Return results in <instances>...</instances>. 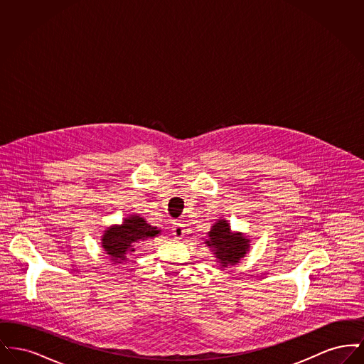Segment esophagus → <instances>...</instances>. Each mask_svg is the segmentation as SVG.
I'll return each instance as SVG.
<instances>
[{"label":"esophagus","instance_id":"34e87169","mask_svg":"<svg viewBox=\"0 0 364 364\" xmlns=\"http://www.w3.org/2000/svg\"><path fill=\"white\" fill-rule=\"evenodd\" d=\"M186 224H181V223H174L172 225V233L174 235L176 239H183L186 236Z\"/></svg>","mask_w":364,"mask_h":364}]
</instances>
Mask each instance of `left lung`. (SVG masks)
Segmentation results:
<instances>
[{
    "mask_svg": "<svg viewBox=\"0 0 364 364\" xmlns=\"http://www.w3.org/2000/svg\"><path fill=\"white\" fill-rule=\"evenodd\" d=\"M208 248L215 255L221 269L239 263L250 248V239L239 232H232L226 220H218L208 232Z\"/></svg>",
    "mask_w": 364,
    "mask_h": 364,
    "instance_id": "obj_1",
    "label": "left lung"
}]
</instances>
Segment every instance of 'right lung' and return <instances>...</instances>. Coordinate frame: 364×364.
<instances>
[{
	"label": "right lung",
	"instance_id": "obj_1",
	"mask_svg": "<svg viewBox=\"0 0 364 364\" xmlns=\"http://www.w3.org/2000/svg\"><path fill=\"white\" fill-rule=\"evenodd\" d=\"M161 230L156 226L149 225L147 221L136 215H129L124 218L120 225H113L105 230L102 236V248L114 263H122L128 259L127 255L134 252L135 242L156 237Z\"/></svg>",
	"mask_w": 364,
	"mask_h": 364
}]
</instances>
